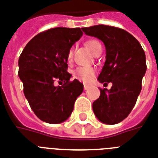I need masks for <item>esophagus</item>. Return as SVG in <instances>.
Masks as SVG:
<instances>
[{"instance_id": "34e87169", "label": "esophagus", "mask_w": 158, "mask_h": 158, "mask_svg": "<svg viewBox=\"0 0 158 158\" xmlns=\"http://www.w3.org/2000/svg\"><path fill=\"white\" fill-rule=\"evenodd\" d=\"M89 88V86L87 85H84V90H87Z\"/></svg>"}]
</instances>
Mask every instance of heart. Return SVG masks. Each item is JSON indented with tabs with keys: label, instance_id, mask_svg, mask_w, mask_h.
<instances>
[{
	"label": "heart",
	"instance_id": "obj_1",
	"mask_svg": "<svg viewBox=\"0 0 158 158\" xmlns=\"http://www.w3.org/2000/svg\"><path fill=\"white\" fill-rule=\"evenodd\" d=\"M86 46L92 52L93 55H96L97 52L102 51V45L97 40H88L86 41ZM73 55V48H70L67 53V59L71 60ZM95 70L91 67H78L73 72V77L77 80L82 81L84 83H89L94 78Z\"/></svg>",
	"mask_w": 158,
	"mask_h": 158
}]
</instances>
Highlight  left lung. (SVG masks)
Masks as SVG:
<instances>
[{
	"instance_id": "left-lung-1",
	"label": "left lung",
	"mask_w": 158,
	"mask_h": 158,
	"mask_svg": "<svg viewBox=\"0 0 158 158\" xmlns=\"http://www.w3.org/2000/svg\"><path fill=\"white\" fill-rule=\"evenodd\" d=\"M85 34L97 37L106 47V61L97 80L111 89H100V97L92 103L98 120L113 125L127 117L142 90L147 71L145 52L139 41L127 31L97 25L81 28Z\"/></svg>"
}]
</instances>
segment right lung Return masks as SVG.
<instances>
[{"label": "right lung", "mask_w": 158, "mask_h": 158, "mask_svg": "<svg viewBox=\"0 0 158 158\" xmlns=\"http://www.w3.org/2000/svg\"><path fill=\"white\" fill-rule=\"evenodd\" d=\"M81 28L56 27L39 33L19 57L18 76L23 92L35 116L45 123L58 124L71 116L83 84L67 72V53L82 36ZM57 80L64 83L55 86Z\"/></svg>", "instance_id": "1"}]
</instances>
